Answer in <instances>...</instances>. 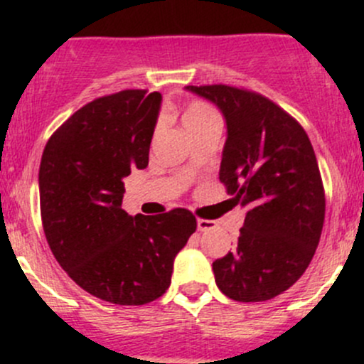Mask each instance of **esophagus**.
Here are the masks:
<instances>
[{"instance_id":"34e87169","label":"esophagus","mask_w":364,"mask_h":364,"mask_svg":"<svg viewBox=\"0 0 364 364\" xmlns=\"http://www.w3.org/2000/svg\"><path fill=\"white\" fill-rule=\"evenodd\" d=\"M213 227H215V222H211V220H203V218L197 220V229L199 230H209L213 229Z\"/></svg>"}]
</instances>
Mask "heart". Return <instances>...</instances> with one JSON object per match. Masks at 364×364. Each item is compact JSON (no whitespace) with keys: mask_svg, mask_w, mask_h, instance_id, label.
Here are the masks:
<instances>
[{"mask_svg":"<svg viewBox=\"0 0 364 364\" xmlns=\"http://www.w3.org/2000/svg\"><path fill=\"white\" fill-rule=\"evenodd\" d=\"M216 117L218 116H216L215 111H213L208 104H204V102H199V100H193L183 109L181 123L183 127H185V130L190 134L193 128L200 127V124H204L205 121L209 119H216Z\"/></svg>","mask_w":364,"mask_h":364,"instance_id":"b5f03b06","label":"heart"}]
</instances>
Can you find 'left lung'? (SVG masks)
I'll return each instance as SVG.
<instances>
[{
	"label": "left lung",
	"instance_id": "1",
	"mask_svg": "<svg viewBox=\"0 0 364 364\" xmlns=\"http://www.w3.org/2000/svg\"><path fill=\"white\" fill-rule=\"evenodd\" d=\"M186 90L225 117L220 181L247 209L236 250L213 262L216 285L241 303L273 299L306 271L324 225V185L310 139L255 91L225 84Z\"/></svg>",
	"mask_w": 364,
	"mask_h": 364
}]
</instances>
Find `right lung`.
<instances>
[{
    "label": "right lung",
    "instance_id": "obj_1",
    "mask_svg": "<svg viewBox=\"0 0 364 364\" xmlns=\"http://www.w3.org/2000/svg\"><path fill=\"white\" fill-rule=\"evenodd\" d=\"M160 104L161 95L146 90L97 98L50 135L40 164L50 252L80 289L114 304L159 299L174 257L197 229L185 208L156 216L121 209L123 178L148 167Z\"/></svg>",
    "mask_w": 364,
    "mask_h": 364
}]
</instances>
